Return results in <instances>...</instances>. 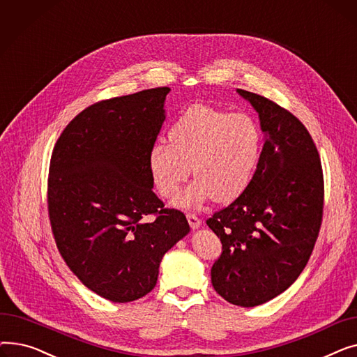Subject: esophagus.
Instances as JSON below:
<instances>
[{
    "label": "esophagus",
    "instance_id": "obj_1",
    "mask_svg": "<svg viewBox=\"0 0 357 357\" xmlns=\"http://www.w3.org/2000/svg\"><path fill=\"white\" fill-rule=\"evenodd\" d=\"M186 218H188V222H190L191 229H198L201 226V222H202L199 217H197L195 214H191V213L186 214Z\"/></svg>",
    "mask_w": 357,
    "mask_h": 357
}]
</instances>
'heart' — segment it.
Segmentation results:
<instances>
[{
  "mask_svg": "<svg viewBox=\"0 0 357 357\" xmlns=\"http://www.w3.org/2000/svg\"><path fill=\"white\" fill-rule=\"evenodd\" d=\"M149 152V171L158 191L172 198L191 174L197 176L174 201L198 208L215 198L229 202L250 183L261 150V131L248 114L211 105H192Z\"/></svg>",
  "mask_w": 357,
  "mask_h": 357,
  "instance_id": "obj_1",
  "label": "heart"
}]
</instances>
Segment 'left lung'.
I'll return each mask as SVG.
<instances>
[{
  "mask_svg": "<svg viewBox=\"0 0 357 357\" xmlns=\"http://www.w3.org/2000/svg\"><path fill=\"white\" fill-rule=\"evenodd\" d=\"M237 92L259 114L265 143L248 188L207 220L222 245L211 282L230 304L256 307L304 271L321 227L324 179L305 126L265 97Z\"/></svg>",
  "mask_w": 357,
  "mask_h": 357,
  "instance_id": "left-lung-1",
  "label": "left lung"
}]
</instances>
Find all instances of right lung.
Returning <instances> with one entry per match:
<instances>
[{"mask_svg":"<svg viewBox=\"0 0 357 357\" xmlns=\"http://www.w3.org/2000/svg\"><path fill=\"white\" fill-rule=\"evenodd\" d=\"M169 91L92 104L53 147L47 208L56 246L81 282L112 303L152 291L163 255L190 233L183 213L153 192L149 171Z\"/></svg>","mask_w":357,"mask_h":357,"instance_id":"add662e5","label":"right lung"}]
</instances>
